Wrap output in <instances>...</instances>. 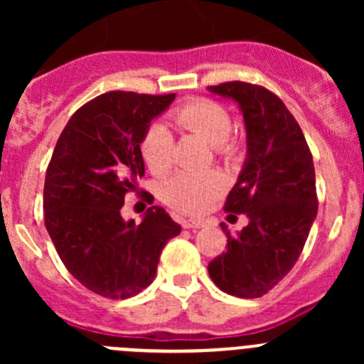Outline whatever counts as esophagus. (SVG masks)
Segmentation results:
<instances>
[{
  "mask_svg": "<svg viewBox=\"0 0 364 364\" xmlns=\"http://www.w3.org/2000/svg\"><path fill=\"white\" fill-rule=\"evenodd\" d=\"M183 227H185V229H203L204 222L203 220H185V222H183Z\"/></svg>",
  "mask_w": 364,
  "mask_h": 364,
  "instance_id": "obj_1",
  "label": "esophagus"
}]
</instances>
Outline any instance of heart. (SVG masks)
<instances>
[{"mask_svg": "<svg viewBox=\"0 0 364 364\" xmlns=\"http://www.w3.org/2000/svg\"><path fill=\"white\" fill-rule=\"evenodd\" d=\"M185 132H196L213 144L223 159L236 155L237 146L229 137L232 117L222 104L209 98H188L168 114ZM141 151L153 174H164L174 164V137L164 123L149 124L141 141ZM223 178L216 171H179L161 185V199L176 211L200 215L223 192Z\"/></svg>", "mask_w": 364, "mask_h": 364, "instance_id": "heart-1", "label": "heart"}]
</instances>
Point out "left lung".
<instances>
[{
  "label": "left lung",
  "instance_id": "obj_1",
  "mask_svg": "<svg viewBox=\"0 0 364 364\" xmlns=\"http://www.w3.org/2000/svg\"><path fill=\"white\" fill-rule=\"evenodd\" d=\"M209 91L232 98L243 111L248 156L223 209L250 222L236 236L222 225L227 250L208 271L223 292L253 299L267 294L303 252L318 209L314 159L294 116L273 91L241 80Z\"/></svg>",
  "mask_w": 364,
  "mask_h": 364
}]
</instances>
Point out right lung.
I'll return each instance as SVG.
<instances>
[{
	"label": "right lung",
	"instance_id": "obj_1",
	"mask_svg": "<svg viewBox=\"0 0 364 364\" xmlns=\"http://www.w3.org/2000/svg\"><path fill=\"white\" fill-rule=\"evenodd\" d=\"M171 95L109 91L77 109L54 148L43 185V220L75 280L109 299L137 296L155 280L161 248L181 225L159 205L135 225L124 196L144 176L141 141Z\"/></svg>",
	"mask_w": 364,
	"mask_h": 364
}]
</instances>
